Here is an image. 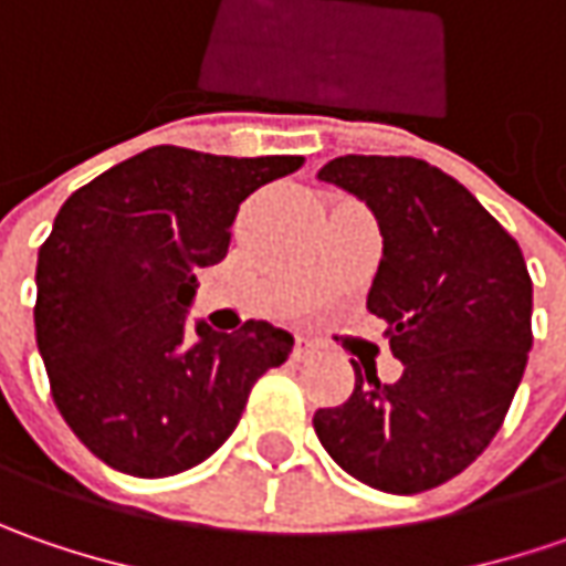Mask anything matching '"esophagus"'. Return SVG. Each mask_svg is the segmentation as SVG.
I'll list each match as a JSON object with an SVG mask.
<instances>
[{"mask_svg": "<svg viewBox=\"0 0 566 566\" xmlns=\"http://www.w3.org/2000/svg\"><path fill=\"white\" fill-rule=\"evenodd\" d=\"M312 353H315V343H312V339H305V337L295 339V359H308Z\"/></svg>", "mask_w": 566, "mask_h": 566, "instance_id": "1", "label": "esophagus"}]
</instances>
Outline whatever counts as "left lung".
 I'll return each mask as SVG.
<instances>
[{"label": "left lung", "mask_w": 566, "mask_h": 566, "mask_svg": "<svg viewBox=\"0 0 566 566\" xmlns=\"http://www.w3.org/2000/svg\"><path fill=\"white\" fill-rule=\"evenodd\" d=\"M359 195L384 235L368 312L402 361L397 384L356 368L353 397L317 409L324 450L390 494L438 489L491 444L533 349V280L507 229L416 157L346 154L317 172Z\"/></svg>", "instance_id": "8db88e82"}]
</instances>
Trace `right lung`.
I'll use <instances>...</instances> for the list:
<instances>
[{"label":"right lung","mask_w":566,"mask_h":566,"mask_svg":"<svg viewBox=\"0 0 566 566\" xmlns=\"http://www.w3.org/2000/svg\"><path fill=\"white\" fill-rule=\"evenodd\" d=\"M302 157H213L160 144L81 186L36 254V349L77 441L106 467L166 479L205 463L242 419L254 380L290 359L268 321L232 334L186 308L195 271L227 258L251 191Z\"/></svg>","instance_id":"obj_1"}]
</instances>
